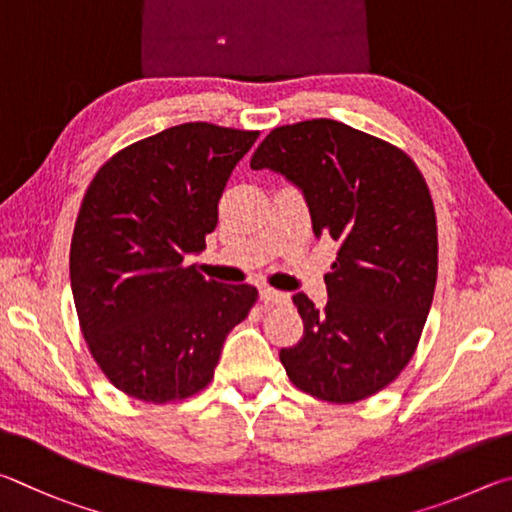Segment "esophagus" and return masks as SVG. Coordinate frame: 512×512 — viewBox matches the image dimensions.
Segmentation results:
<instances>
[{"label": "esophagus", "instance_id": "1", "mask_svg": "<svg viewBox=\"0 0 512 512\" xmlns=\"http://www.w3.org/2000/svg\"><path fill=\"white\" fill-rule=\"evenodd\" d=\"M261 299L265 303H272V306H283V303L290 301V294H285L281 290H274V288H270V285H263Z\"/></svg>", "mask_w": 512, "mask_h": 512}]
</instances>
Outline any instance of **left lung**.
Returning <instances> with one entry per match:
<instances>
[{"label": "left lung", "mask_w": 512, "mask_h": 512, "mask_svg": "<svg viewBox=\"0 0 512 512\" xmlns=\"http://www.w3.org/2000/svg\"><path fill=\"white\" fill-rule=\"evenodd\" d=\"M249 166L299 186L315 236L339 245L326 306L292 297L303 337L281 348L285 373L335 405L382 391L414 357L434 299L436 213L423 173L407 152L333 119L274 128Z\"/></svg>", "instance_id": "1"}]
</instances>
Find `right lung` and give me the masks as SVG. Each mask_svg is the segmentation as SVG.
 <instances>
[{
  "label": "right lung",
  "instance_id": "obj_1",
  "mask_svg": "<svg viewBox=\"0 0 512 512\" xmlns=\"http://www.w3.org/2000/svg\"><path fill=\"white\" fill-rule=\"evenodd\" d=\"M258 132L182 123L116 152L80 204L71 292L89 353L128 396L164 405L213 380L249 315L251 285L206 281L184 258L206 247L231 170Z\"/></svg>",
  "mask_w": 512,
  "mask_h": 512
}]
</instances>
